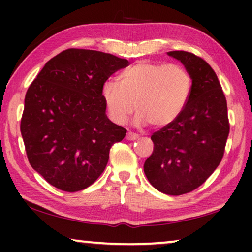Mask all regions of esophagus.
I'll use <instances>...</instances> for the list:
<instances>
[{"mask_svg":"<svg viewBox=\"0 0 252 252\" xmlns=\"http://www.w3.org/2000/svg\"><path fill=\"white\" fill-rule=\"evenodd\" d=\"M126 139L129 140V141H134V140L139 139V134L133 133V132H128V133H127V135H126Z\"/></svg>","mask_w":252,"mask_h":252,"instance_id":"obj_1","label":"esophagus"}]
</instances>
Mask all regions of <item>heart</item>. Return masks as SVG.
Returning a JSON list of instances; mask_svg holds the SVG:
<instances>
[{"mask_svg": "<svg viewBox=\"0 0 252 252\" xmlns=\"http://www.w3.org/2000/svg\"><path fill=\"white\" fill-rule=\"evenodd\" d=\"M191 89V74L182 65L139 62L119 74L118 84L104 82L102 98L113 123L123 125L136 109V125L165 127L184 112Z\"/></svg>", "mask_w": 252, "mask_h": 252, "instance_id": "1", "label": "heart"}]
</instances>
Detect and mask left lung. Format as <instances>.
Wrapping results in <instances>:
<instances>
[{
	"instance_id": "obj_1",
	"label": "left lung",
	"mask_w": 252,
	"mask_h": 252,
	"mask_svg": "<svg viewBox=\"0 0 252 252\" xmlns=\"http://www.w3.org/2000/svg\"><path fill=\"white\" fill-rule=\"evenodd\" d=\"M167 55L191 74V95L180 117L151 135L154 151L143 168L157 190L178 196L198 188L218 167L229 123L226 97L212 67L188 51Z\"/></svg>"
}]
</instances>
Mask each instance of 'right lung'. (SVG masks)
Returning a JSON list of instances; mask_svg holds the SVG:
<instances>
[{
  "label": "right lung",
  "instance_id": "1",
  "mask_svg": "<svg viewBox=\"0 0 252 252\" xmlns=\"http://www.w3.org/2000/svg\"><path fill=\"white\" fill-rule=\"evenodd\" d=\"M128 64L72 48L48 61L27 89L20 132L31 166L51 186L79 191L103 173L127 130L106 116L102 87Z\"/></svg>",
  "mask_w": 252,
  "mask_h": 252
}]
</instances>
